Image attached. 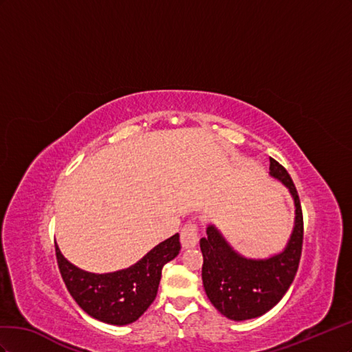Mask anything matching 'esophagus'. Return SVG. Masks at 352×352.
Returning a JSON list of instances; mask_svg holds the SVG:
<instances>
[{"label": "esophagus", "instance_id": "1", "mask_svg": "<svg viewBox=\"0 0 352 352\" xmlns=\"http://www.w3.org/2000/svg\"><path fill=\"white\" fill-rule=\"evenodd\" d=\"M199 242V227L196 223H187L182 228V245L184 248H195Z\"/></svg>", "mask_w": 352, "mask_h": 352}]
</instances>
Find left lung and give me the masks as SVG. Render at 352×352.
<instances>
[{"instance_id":"obj_1","label":"left lung","mask_w":352,"mask_h":352,"mask_svg":"<svg viewBox=\"0 0 352 352\" xmlns=\"http://www.w3.org/2000/svg\"><path fill=\"white\" fill-rule=\"evenodd\" d=\"M270 175L282 182L295 202V226L283 252L265 259L245 258L230 246L214 226L200 239L202 280L212 305L230 320L265 314L285 296L296 276L304 240V218L296 187L285 166L270 157Z\"/></svg>"}]
</instances>
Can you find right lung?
<instances>
[{"label": "right lung", "mask_w": 352, "mask_h": 352, "mask_svg": "<svg viewBox=\"0 0 352 352\" xmlns=\"http://www.w3.org/2000/svg\"><path fill=\"white\" fill-rule=\"evenodd\" d=\"M182 245L178 233L155 246L137 264L115 273L94 274L70 264L56 245L60 274L88 316L103 323L124 326L138 320L152 305L162 276V268L174 259Z\"/></svg>", "instance_id": "right-lung-1"}]
</instances>
